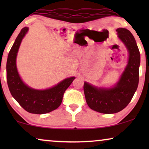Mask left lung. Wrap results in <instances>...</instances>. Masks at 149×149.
<instances>
[{
	"instance_id": "left-lung-1",
	"label": "left lung",
	"mask_w": 149,
	"mask_h": 149,
	"mask_svg": "<svg viewBox=\"0 0 149 149\" xmlns=\"http://www.w3.org/2000/svg\"><path fill=\"white\" fill-rule=\"evenodd\" d=\"M118 37L129 52L128 64L119 82L113 88H97L84 83L83 90L87 105L104 114L116 113L127 107L136 92L139 81L140 55L134 36L125 28H117Z\"/></svg>"
}]
</instances>
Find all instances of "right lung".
Listing matches in <instances>:
<instances>
[{"label":"right lung","instance_id":"add662e5","mask_svg":"<svg viewBox=\"0 0 149 149\" xmlns=\"http://www.w3.org/2000/svg\"><path fill=\"white\" fill-rule=\"evenodd\" d=\"M28 28H22L16 38L8 55L7 62V81L12 96L28 113L45 114L60 107L65 91L70 86L74 77L62 81L56 86L45 90H36L24 84L18 74L16 57L22 38L28 32Z\"/></svg>","mask_w":149,"mask_h":149}]
</instances>
